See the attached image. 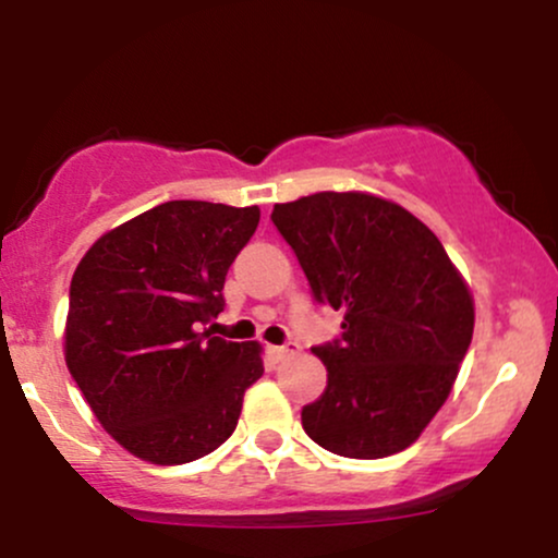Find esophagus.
I'll return each mask as SVG.
<instances>
[{
	"instance_id": "obj_1",
	"label": "esophagus",
	"mask_w": 558,
	"mask_h": 558,
	"mask_svg": "<svg viewBox=\"0 0 558 558\" xmlns=\"http://www.w3.org/2000/svg\"><path fill=\"white\" fill-rule=\"evenodd\" d=\"M299 351V343H286V345H270V354H272V360L275 362H280V360H286V356H293Z\"/></svg>"
}]
</instances>
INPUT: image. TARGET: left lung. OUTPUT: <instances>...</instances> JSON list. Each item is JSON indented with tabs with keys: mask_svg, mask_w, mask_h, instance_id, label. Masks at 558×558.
<instances>
[{
	"mask_svg": "<svg viewBox=\"0 0 558 558\" xmlns=\"http://www.w3.org/2000/svg\"><path fill=\"white\" fill-rule=\"evenodd\" d=\"M317 304L343 332L315 345L328 388L301 409L315 444L383 459L412 446L451 393L475 328L472 293L444 243L399 204L323 191L275 204Z\"/></svg>",
	"mask_w": 558,
	"mask_h": 558,
	"instance_id": "obj_1",
	"label": "left lung"
}]
</instances>
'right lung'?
Here are the masks:
<instances>
[{
	"mask_svg": "<svg viewBox=\"0 0 558 558\" xmlns=\"http://www.w3.org/2000/svg\"><path fill=\"white\" fill-rule=\"evenodd\" d=\"M257 207L165 202L101 235L75 267L65 362L107 433L151 464H185L226 444L257 383L259 343L204 328Z\"/></svg>",
	"mask_w": 558,
	"mask_h": 558,
	"instance_id": "right-lung-1",
	"label": "right lung"
}]
</instances>
